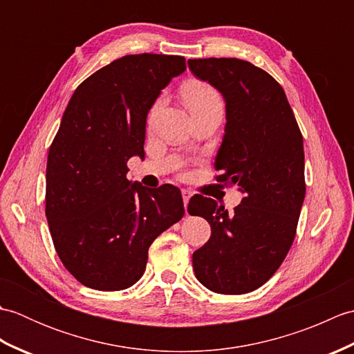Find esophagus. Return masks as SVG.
<instances>
[{
  "label": "esophagus",
  "mask_w": 354,
  "mask_h": 354,
  "mask_svg": "<svg viewBox=\"0 0 354 354\" xmlns=\"http://www.w3.org/2000/svg\"><path fill=\"white\" fill-rule=\"evenodd\" d=\"M192 198V192L189 190H183V201H184V207H185V212H187V205H189V201Z\"/></svg>",
  "instance_id": "34e87169"
}]
</instances>
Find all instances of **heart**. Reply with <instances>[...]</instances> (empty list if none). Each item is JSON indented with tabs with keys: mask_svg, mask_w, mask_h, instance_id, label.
<instances>
[{
	"mask_svg": "<svg viewBox=\"0 0 354 354\" xmlns=\"http://www.w3.org/2000/svg\"><path fill=\"white\" fill-rule=\"evenodd\" d=\"M184 97H185V103L189 106L190 112H196L201 109H205L209 106H214V104H222L221 95L216 91L213 86H209L207 84H190L184 89ZM162 106V99L158 100L152 109L149 112L147 117V123L152 124L153 120L158 115V111Z\"/></svg>",
	"mask_w": 354,
	"mask_h": 354,
	"instance_id": "obj_1",
	"label": "heart"
}]
</instances>
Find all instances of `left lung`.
<instances>
[{
	"label": "left lung",
	"mask_w": 354,
	"mask_h": 354,
	"mask_svg": "<svg viewBox=\"0 0 354 354\" xmlns=\"http://www.w3.org/2000/svg\"><path fill=\"white\" fill-rule=\"evenodd\" d=\"M187 64L223 97L227 124L214 169L217 181L243 194L232 213L214 199H190L189 213L212 227L193 252L194 275L209 290L240 295L275 274L295 239L306 196L303 135L284 89L259 66L236 57Z\"/></svg>",
	"instance_id": "1"
}]
</instances>
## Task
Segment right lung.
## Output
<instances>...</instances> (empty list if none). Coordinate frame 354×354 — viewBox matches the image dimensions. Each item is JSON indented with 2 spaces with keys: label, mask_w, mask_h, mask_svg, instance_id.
<instances>
[{
  "label": "right lung",
  "mask_w": 354,
  "mask_h": 354,
  "mask_svg": "<svg viewBox=\"0 0 354 354\" xmlns=\"http://www.w3.org/2000/svg\"><path fill=\"white\" fill-rule=\"evenodd\" d=\"M184 71L183 56H123L82 82L64 112L48 150L45 216L59 259L88 288H131L149 246L183 219L178 187L132 183L126 164L145 156L149 111Z\"/></svg>",
  "instance_id": "right-lung-1"
}]
</instances>
